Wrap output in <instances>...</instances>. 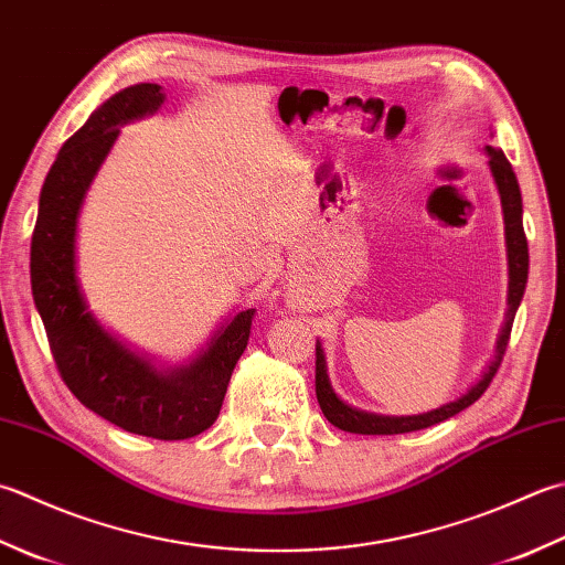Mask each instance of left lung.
I'll use <instances>...</instances> for the list:
<instances>
[{
  "label": "left lung",
  "mask_w": 565,
  "mask_h": 565,
  "mask_svg": "<svg viewBox=\"0 0 565 565\" xmlns=\"http://www.w3.org/2000/svg\"><path fill=\"white\" fill-rule=\"evenodd\" d=\"M490 157V171L497 191H500V201H502V213H504V239H507V264H510V294H507V316H504V326L500 340H497V350H494V360L490 362V367L484 370L482 380L475 382L470 390L460 396V399L444 404L440 408H434V412L426 414H416V416H380V414H370V412H360V408H352L340 396L333 392L328 380V364H326V352L320 348V342H316V396L320 404V412L328 418L330 424L338 426L340 430H348V434H362V436H392V434H408V430H422L434 424L446 422V418L460 414L462 408H468L475 404L488 390L492 377L500 370L507 342H510L512 333V323L516 316V308L522 303V296L526 289V279H529V245H526V235H524V225H522V191H519L516 175L512 171V163L507 161L502 149H492L484 147Z\"/></svg>",
  "instance_id": "1"
}]
</instances>
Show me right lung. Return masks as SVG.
<instances>
[{"label":"right lung","mask_w":565,"mask_h":565,"mask_svg":"<svg viewBox=\"0 0 565 565\" xmlns=\"http://www.w3.org/2000/svg\"><path fill=\"white\" fill-rule=\"evenodd\" d=\"M163 97L157 83L125 87L63 143L39 198L31 294L55 367L77 402L129 434L183 440L215 424L232 370L247 348L254 308L225 320L188 364L157 370L97 323L75 274L77 215L87 188L119 137V127L157 113Z\"/></svg>","instance_id":"1"}]
</instances>
